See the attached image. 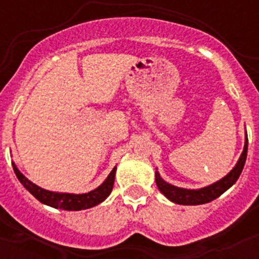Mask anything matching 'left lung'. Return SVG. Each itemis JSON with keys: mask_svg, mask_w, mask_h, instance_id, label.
Segmentation results:
<instances>
[{"mask_svg": "<svg viewBox=\"0 0 259 259\" xmlns=\"http://www.w3.org/2000/svg\"><path fill=\"white\" fill-rule=\"evenodd\" d=\"M246 154H248V135L245 137V146H244V152H242L241 157H240L239 162L236 166L233 167V170L228 174L227 176H224L223 179L219 182L214 183V184L205 187L201 189H184L178 188L174 185L168 184L162 179L159 174L155 172V183H157L158 189L166 196L170 201L179 205H202V203H207L210 201L218 198L221 194L231 188L236 180L239 179L240 174H241L244 164L246 161Z\"/></svg>", "mask_w": 259, "mask_h": 259, "instance_id": "1", "label": "left lung"}]
</instances>
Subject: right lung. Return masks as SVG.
Segmentation results:
<instances>
[{"label":"right lung","instance_id":"right-lung-1","mask_svg":"<svg viewBox=\"0 0 259 259\" xmlns=\"http://www.w3.org/2000/svg\"><path fill=\"white\" fill-rule=\"evenodd\" d=\"M14 172L17 175V178L19 179V182L22 183L23 187L27 189L31 194H33L36 198H37L40 202L45 203L48 206L56 207V209H62V210H84L89 209V207H93L98 203H101L102 201L106 200V197L111 193L114 185V179H115V171L116 167H114L113 171L109 174L107 179L102 183L98 188H96L95 191L88 192V193L83 194H71V193H57V192H50L47 189H42L40 187H37L36 184H33L32 182H29L26 176L23 175L19 170L17 168V166L13 163Z\"/></svg>","mask_w":259,"mask_h":259}]
</instances>
